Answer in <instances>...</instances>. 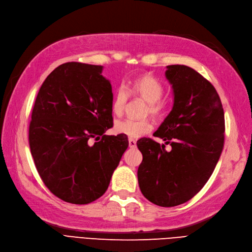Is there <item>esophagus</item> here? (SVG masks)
<instances>
[{
  "instance_id": "34e87169",
  "label": "esophagus",
  "mask_w": 252,
  "mask_h": 252,
  "mask_svg": "<svg viewBox=\"0 0 252 252\" xmlns=\"http://www.w3.org/2000/svg\"><path fill=\"white\" fill-rule=\"evenodd\" d=\"M136 143H137L136 140L132 139V138H129V139H128V145H129V148H132V149L136 148V145H137Z\"/></svg>"
}]
</instances>
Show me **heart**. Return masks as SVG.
Here are the masks:
<instances>
[{
  "label": "heart",
  "instance_id": "1",
  "mask_svg": "<svg viewBox=\"0 0 252 252\" xmlns=\"http://www.w3.org/2000/svg\"><path fill=\"white\" fill-rule=\"evenodd\" d=\"M163 86L159 80L151 74H142L136 77L132 83L126 86H119L112 101V111L120 116L125 112L128 96H134L147 101L143 110V115H151L153 118H160L165 110V102L161 98L163 94ZM115 132L126 135L129 138H138L149 134L153 129V125L148 118L140 120L123 119L114 125Z\"/></svg>",
  "mask_w": 252,
  "mask_h": 252
}]
</instances>
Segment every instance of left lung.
I'll list each match as a JSON object with an SVG mask.
<instances>
[{
	"label": "left lung",
	"mask_w": 252,
	"mask_h": 252,
	"mask_svg": "<svg viewBox=\"0 0 252 252\" xmlns=\"http://www.w3.org/2000/svg\"><path fill=\"white\" fill-rule=\"evenodd\" d=\"M174 105L154 136L137 141L142 154L138 183L143 196L162 207L190 200L208 181L224 147L225 119L220 96L200 73L184 64L166 67Z\"/></svg>",
	"instance_id": "1"
}]
</instances>
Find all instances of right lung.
<instances>
[{
	"label": "right lung",
	"mask_w": 252,
	"mask_h": 252,
	"mask_svg": "<svg viewBox=\"0 0 252 252\" xmlns=\"http://www.w3.org/2000/svg\"><path fill=\"white\" fill-rule=\"evenodd\" d=\"M101 72L97 64H61L32 109L29 145L38 175L54 196L72 204L102 196L128 147L126 135H104L113 126V93Z\"/></svg>",
	"instance_id": "1"
}]
</instances>
